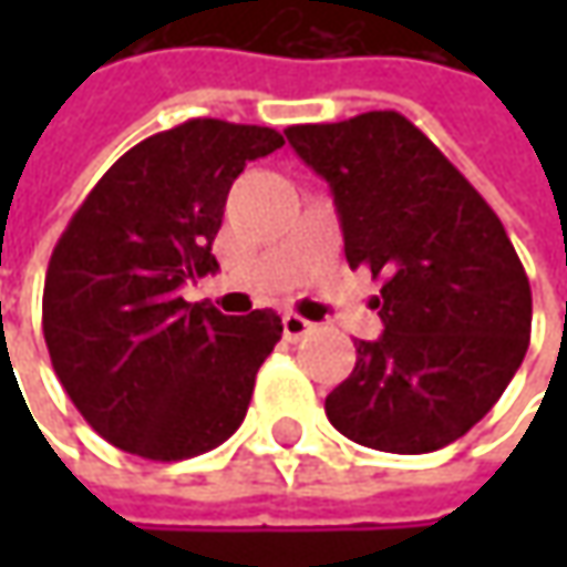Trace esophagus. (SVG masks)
Here are the masks:
<instances>
[{
    "instance_id": "obj_1",
    "label": "esophagus",
    "mask_w": 567,
    "mask_h": 567,
    "mask_svg": "<svg viewBox=\"0 0 567 567\" xmlns=\"http://www.w3.org/2000/svg\"><path fill=\"white\" fill-rule=\"evenodd\" d=\"M312 328H316V324H312V321H306V318L302 316H293V312H290V316H284V338L287 340H302V338H309V334H312Z\"/></svg>"
}]
</instances>
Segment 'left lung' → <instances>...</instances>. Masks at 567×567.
<instances>
[{
    "label": "left lung",
    "mask_w": 567,
    "mask_h": 567,
    "mask_svg": "<svg viewBox=\"0 0 567 567\" xmlns=\"http://www.w3.org/2000/svg\"><path fill=\"white\" fill-rule=\"evenodd\" d=\"M287 142L328 179L350 268L381 277L379 340L324 398L350 442L429 454L489 413L530 347V280L464 173L394 110L290 125Z\"/></svg>",
    "instance_id": "8db88e82"
}]
</instances>
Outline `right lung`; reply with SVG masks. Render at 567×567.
<instances>
[{
	"label": "right lung",
	"instance_id": "right-lung-1",
	"mask_svg": "<svg viewBox=\"0 0 567 567\" xmlns=\"http://www.w3.org/2000/svg\"><path fill=\"white\" fill-rule=\"evenodd\" d=\"M284 135L188 120L110 166L55 243L43 338L65 394L110 445L186 461L243 425L284 334L271 309L224 316L179 287L217 268L210 243L233 179Z\"/></svg>",
	"mask_w": 567,
	"mask_h": 567
}]
</instances>
